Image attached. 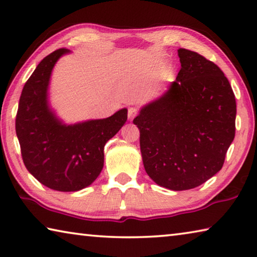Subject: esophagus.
<instances>
[{
	"label": "esophagus",
	"mask_w": 257,
	"mask_h": 257,
	"mask_svg": "<svg viewBox=\"0 0 257 257\" xmlns=\"http://www.w3.org/2000/svg\"><path fill=\"white\" fill-rule=\"evenodd\" d=\"M137 113H138V111H137V108L136 107H129L128 108V119L132 121L135 116L137 115Z\"/></svg>",
	"instance_id": "1"
}]
</instances>
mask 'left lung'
<instances>
[{"label": "left lung", "mask_w": 257, "mask_h": 257, "mask_svg": "<svg viewBox=\"0 0 257 257\" xmlns=\"http://www.w3.org/2000/svg\"><path fill=\"white\" fill-rule=\"evenodd\" d=\"M175 81L134 119L142 159L155 184L187 190L222 168L234 138L236 98L221 69L196 52L178 50Z\"/></svg>", "instance_id": "1"}]
</instances>
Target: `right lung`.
Here are the masks:
<instances>
[{
	"label": "right lung",
	"mask_w": 257,
	"mask_h": 257,
	"mask_svg": "<svg viewBox=\"0 0 257 257\" xmlns=\"http://www.w3.org/2000/svg\"><path fill=\"white\" fill-rule=\"evenodd\" d=\"M60 49L43 59L26 82L16 119L24 163L36 179L58 191H78L96 180L104 165V146L127 121V108L105 119L66 123L51 105L50 84Z\"/></svg>",
	"instance_id": "add662e5"
}]
</instances>
